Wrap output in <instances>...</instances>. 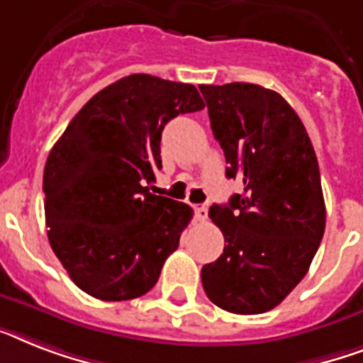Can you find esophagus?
Returning <instances> with one entry per match:
<instances>
[{
	"instance_id": "34e87169",
	"label": "esophagus",
	"mask_w": 363,
	"mask_h": 363,
	"mask_svg": "<svg viewBox=\"0 0 363 363\" xmlns=\"http://www.w3.org/2000/svg\"><path fill=\"white\" fill-rule=\"evenodd\" d=\"M194 212H196V218L199 220V222H207L208 220V208L205 207V205H201V207H196L194 208Z\"/></svg>"
}]
</instances>
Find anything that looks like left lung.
I'll list each match as a JSON object with an SVG mask.
<instances>
[{"instance_id":"1","label":"left lung","mask_w":363,"mask_h":363,"mask_svg":"<svg viewBox=\"0 0 363 363\" xmlns=\"http://www.w3.org/2000/svg\"><path fill=\"white\" fill-rule=\"evenodd\" d=\"M228 179L244 191L208 216L223 253L201 268L212 304L238 315L276 308L302 281L325 235L326 208L313 145L276 91L255 84L199 85Z\"/></svg>"}]
</instances>
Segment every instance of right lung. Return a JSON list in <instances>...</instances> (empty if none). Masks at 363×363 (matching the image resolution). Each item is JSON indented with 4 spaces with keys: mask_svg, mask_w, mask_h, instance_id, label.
<instances>
[{
    "mask_svg": "<svg viewBox=\"0 0 363 363\" xmlns=\"http://www.w3.org/2000/svg\"><path fill=\"white\" fill-rule=\"evenodd\" d=\"M205 108L197 89L132 74L99 91L74 115L44 166L50 246L84 293L138 298L160 278L194 211L155 196L167 121Z\"/></svg>",
    "mask_w": 363,
    "mask_h": 363,
    "instance_id": "add662e5",
    "label": "right lung"
}]
</instances>
